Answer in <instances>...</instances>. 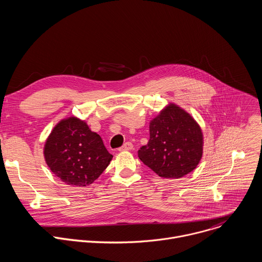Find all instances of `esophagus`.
<instances>
[{
    "label": "esophagus",
    "instance_id": "obj_1",
    "mask_svg": "<svg viewBox=\"0 0 262 262\" xmlns=\"http://www.w3.org/2000/svg\"><path fill=\"white\" fill-rule=\"evenodd\" d=\"M133 144L130 143V142H126L122 147H120L119 149H118V150L121 152V151H128V150H132V149H133Z\"/></svg>",
    "mask_w": 262,
    "mask_h": 262
}]
</instances>
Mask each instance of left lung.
<instances>
[{
	"label": "left lung",
	"mask_w": 262,
	"mask_h": 262,
	"mask_svg": "<svg viewBox=\"0 0 262 262\" xmlns=\"http://www.w3.org/2000/svg\"><path fill=\"white\" fill-rule=\"evenodd\" d=\"M147 145L139 159L159 176L177 179L196 169L203 155V133L182 107L170 102L149 122Z\"/></svg>",
	"instance_id": "obj_1"
}]
</instances>
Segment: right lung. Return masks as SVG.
<instances>
[{"instance_id": "add662e5", "label": "right lung", "mask_w": 262, "mask_h": 262, "mask_svg": "<svg viewBox=\"0 0 262 262\" xmlns=\"http://www.w3.org/2000/svg\"><path fill=\"white\" fill-rule=\"evenodd\" d=\"M43 156L57 177L76 186L93 183L113 159L100 136L85 120L74 116L55 125L46 141Z\"/></svg>"}]
</instances>
